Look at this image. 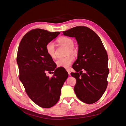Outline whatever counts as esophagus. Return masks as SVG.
Masks as SVG:
<instances>
[{
	"label": "esophagus",
	"mask_w": 126,
	"mask_h": 126,
	"mask_svg": "<svg viewBox=\"0 0 126 126\" xmlns=\"http://www.w3.org/2000/svg\"><path fill=\"white\" fill-rule=\"evenodd\" d=\"M67 71L68 72V73L69 75L70 76V70H67Z\"/></svg>",
	"instance_id": "obj_1"
}]
</instances>
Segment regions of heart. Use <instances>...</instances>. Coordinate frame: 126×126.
Instances as JSON below:
<instances>
[{
	"label": "heart",
	"mask_w": 126,
	"mask_h": 126,
	"mask_svg": "<svg viewBox=\"0 0 126 126\" xmlns=\"http://www.w3.org/2000/svg\"><path fill=\"white\" fill-rule=\"evenodd\" d=\"M58 42L68 48L67 54H75L76 53L75 50L74 49L73 46L74 45V41L68 37H62L58 39ZM45 49L47 55L52 58H54L55 56V45L53 42H49L47 43L45 46ZM74 61V57L69 55L64 58H61L58 59L56 61V65L59 67H63L66 69H68L70 67L71 64Z\"/></svg>",
	"instance_id": "heart-1"
}]
</instances>
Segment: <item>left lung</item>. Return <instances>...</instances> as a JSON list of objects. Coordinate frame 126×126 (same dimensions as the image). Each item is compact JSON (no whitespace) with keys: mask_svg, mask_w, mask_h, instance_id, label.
<instances>
[{"mask_svg":"<svg viewBox=\"0 0 126 126\" xmlns=\"http://www.w3.org/2000/svg\"><path fill=\"white\" fill-rule=\"evenodd\" d=\"M75 37L78 44V58L72 65L76 79L74 87L77 98L86 104L98 101L106 91L109 72L108 56L99 36L86 26H78L63 31Z\"/></svg>","mask_w":126,"mask_h":126,"instance_id":"left-lung-1","label":"left lung"}]
</instances>
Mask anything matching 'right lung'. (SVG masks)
Returning <instances> with one entry per match:
<instances>
[{
	"label": "right lung",
	"mask_w": 126,
	"mask_h": 126,
	"mask_svg": "<svg viewBox=\"0 0 126 126\" xmlns=\"http://www.w3.org/2000/svg\"><path fill=\"white\" fill-rule=\"evenodd\" d=\"M59 34L39 28L32 29L24 36L18 49L16 61L19 79L31 100L44 108H51L58 102L68 76L65 69H55L56 64L46 52L47 43ZM53 70L52 78L46 76L47 71Z\"/></svg>",
	"instance_id": "1"
}]
</instances>
